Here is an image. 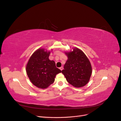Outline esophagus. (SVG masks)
Listing matches in <instances>:
<instances>
[{"label":"esophagus","mask_w":121,"mask_h":121,"mask_svg":"<svg viewBox=\"0 0 121 121\" xmlns=\"http://www.w3.org/2000/svg\"><path fill=\"white\" fill-rule=\"evenodd\" d=\"M60 69L61 71H62V70H63V67H60Z\"/></svg>","instance_id":"obj_1"}]
</instances>
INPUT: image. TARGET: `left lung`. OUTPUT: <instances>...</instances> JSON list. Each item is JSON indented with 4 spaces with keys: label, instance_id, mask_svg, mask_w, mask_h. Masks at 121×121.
I'll list each match as a JSON object with an SVG mask.
<instances>
[{
    "label": "left lung",
    "instance_id": "8db88e82",
    "mask_svg": "<svg viewBox=\"0 0 121 121\" xmlns=\"http://www.w3.org/2000/svg\"><path fill=\"white\" fill-rule=\"evenodd\" d=\"M65 53L68 59L64 65L62 73L68 82L73 86L83 87L89 82L92 74L90 61L82 51L77 48Z\"/></svg>",
    "mask_w": 121,
    "mask_h": 121
}]
</instances>
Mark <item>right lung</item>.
<instances>
[{
  "label": "right lung",
  "mask_w": 121,
  "mask_h": 121,
  "mask_svg": "<svg viewBox=\"0 0 121 121\" xmlns=\"http://www.w3.org/2000/svg\"><path fill=\"white\" fill-rule=\"evenodd\" d=\"M50 52L39 49L32 55L26 66L29 79L35 86L45 89L54 81L56 74L61 73L53 60H49Z\"/></svg>",
  "instance_id": "right-lung-1"
}]
</instances>
